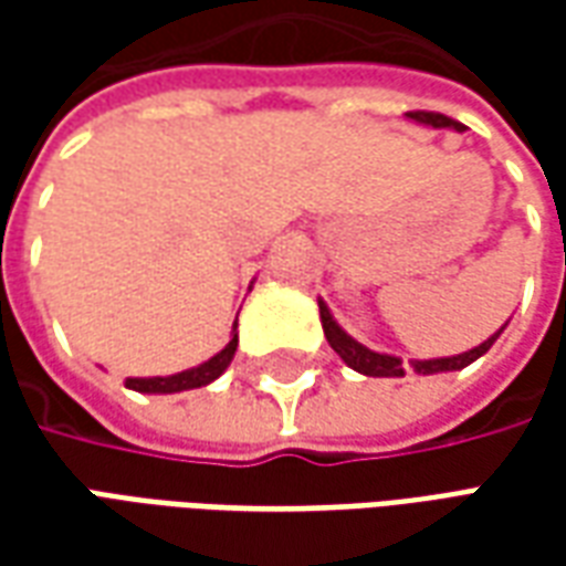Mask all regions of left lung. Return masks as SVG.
<instances>
[{
	"mask_svg": "<svg viewBox=\"0 0 566 566\" xmlns=\"http://www.w3.org/2000/svg\"><path fill=\"white\" fill-rule=\"evenodd\" d=\"M406 117L433 129H458V133L463 129L461 124H454L451 117L433 115V112H409ZM318 312H321V327H324V336H327V343H331L333 352L343 357L345 364L355 369V373H360V376H373V379H403L406 373H409V367H412V373H418V376H437V373H454V369L470 367L473 360H479L491 345L497 343V336L506 331V324H510V321H506L497 333H491L485 343H479L475 348H470V352H461V355H451V357H427V360H409V364H403V357L385 355V352H373V348H367L364 343H357L352 333H345L343 327H339V321L333 318L331 306H327L321 296H318Z\"/></svg>",
	"mask_w": 566,
	"mask_h": 566,
	"instance_id": "obj_1",
	"label": "left lung"
}]
</instances>
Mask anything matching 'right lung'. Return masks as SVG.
Instances as JSON below:
<instances>
[{"mask_svg":"<svg viewBox=\"0 0 566 566\" xmlns=\"http://www.w3.org/2000/svg\"><path fill=\"white\" fill-rule=\"evenodd\" d=\"M239 321V315H235ZM233 321V331H230V343L223 345L221 352L209 360H202L199 367L181 369V373H172V376H148V379H127V388L139 394H181V391H193V388H206L214 379H221L223 369L230 367L233 360L235 348H239V324Z\"/></svg>","mask_w":566,"mask_h":566,"instance_id":"obj_1","label":"right lung"}]
</instances>
